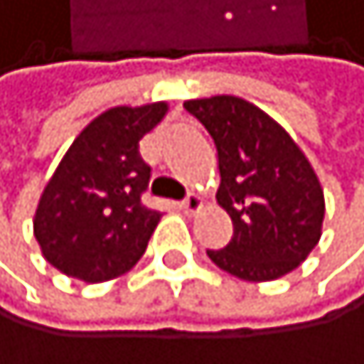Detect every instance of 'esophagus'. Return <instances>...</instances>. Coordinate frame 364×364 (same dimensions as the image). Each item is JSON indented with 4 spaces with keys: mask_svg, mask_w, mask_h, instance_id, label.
Returning <instances> with one entry per match:
<instances>
[{
    "mask_svg": "<svg viewBox=\"0 0 364 364\" xmlns=\"http://www.w3.org/2000/svg\"><path fill=\"white\" fill-rule=\"evenodd\" d=\"M202 206H204V200L200 195H195V193H190L183 202H181V209H183L186 215H195V213H200L202 211Z\"/></svg>",
    "mask_w": 364,
    "mask_h": 364,
    "instance_id": "1",
    "label": "esophagus"
}]
</instances>
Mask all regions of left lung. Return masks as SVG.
Wrapping results in <instances>:
<instances>
[{"label": "left lung", "mask_w": 364, "mask_h": 364, "mask_svg": "<svg viewBox=\"0 0 364 364\" xmlns=\"http://www.w3.org/2000/svg\"><path fill=\"white\" fill-rule=\"evenodd\" d=\"M218 151L215 200L235 235L206 255L242 281H277L302 264L321 242L325 197L302 149L277 120L232 95L183 102Z\"/></svg>", "instance_id": "8db88e82"}]
</instances>
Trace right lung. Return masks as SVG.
<instances>
[{
	"instance_id": "add662e5",
	"label": "right lung",
	"mask_w": 364,
	"mask_h": 364,
	"mask_svg": "<svg viewBox=\"0 0 364 364\" xmlns=\"http://www.w3.org/2000/svg\"><path fill=\"white\" fill-rule=\"evenodd\" d=\"M167 111V102L113 107L74 139L34 213V237L55 269L102 283L139 262L162 218L141 204L151 167L139 141Z\"/></svg>"
}]
</instances>
